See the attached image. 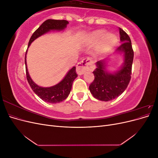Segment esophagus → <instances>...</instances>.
Here are the masks:
<instances>
[{
	"instance_id": "1",
	"label": "esophagus",
	"mask_w": 158,
	"mask_h": 158,
	"mask_svg": "<svg viewBox=\"0 0 158 158\" xmlns=\"http://www.w3.org/2000/svg\"><path fill=\"white\" fill-rule=\"evenodd\" d=\"M94 62L90 57H87L81 60L76 66V71L79 75L83 74L85 71L92 69Z\"/></svg>"
}]
</instances>
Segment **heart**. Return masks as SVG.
Wrapping results in <instances>:
<instances>
[{
    "label": "heart",
    "mask_w": 158,
    "mask_h": 158,
    "mask_svg": "<svg viewBox=\"0 0 158 158\" xmlns=\"http://www.w3.org/2000/svg\"><path fill=\"white\" fill-rule=\"evenodd\" d=\"M105 33H106V31H105L104 30H99V31H95L94 33V38H95V39H96V40L101 39V38L104 37ZM104 40H105V41H106L107 44H108L109 45H111L115 43V41L117 40V38H116V36L114 35L111 34V33H109V34H107L106 36L104 37Z\"/></svg>",
    "instance_id": "b5f03b06"
}]
</instances>
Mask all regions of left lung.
<instances>
[{"mask_svg": "<svg viewBox=\"0 0 158 158\" xmlns=\"http://www.w3.org/2000/svg\"><path fill=\"white\" fill-rule=\"evenodd\" d=\"M118 30L123 43L117 51H123L125 54V63L117 73L111 74L105 70L104 61H98L97 68L93 72L95 78L89 86L93 96L101 101L108 102L119 96L126 89L131 78L134 58L131 41L128 35L121 27Z\"/></svg>", "mask_w": 158, "mask_h": 158, "instance_id": "obj_1", "label": "left lung"}]
</instances>
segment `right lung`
Segmentation results:
<instances>
[{
    "mask_svg": "<svg viewBox=\"0 0 158 158\" xmlns=\"http://www.w3.org/2000/svg\"><path fill=\"white\" fill-rule=\"evenodd\" d=\"M69 22L64 20H59L49 19V20L45 21L32 34L29 43H28V47L30 45L31 42L34 41L38 37L41 36L51 30H63L66 27V25ZM25 64L26 78L31 88L41 99L51 103H59L64 101L69 96L72 88V85H73V81L78 76V74L76 72V67L74 66L73 69L69 70L64 78L60 83L50 88H42L38 86L31 79L27 69L26 56Z\"/></svg>",
    "mask_w": 158,
    "mask_h": 158,
    "instance_id": "right-lung-1",
    "label": "right lung"
}]
</instances>
